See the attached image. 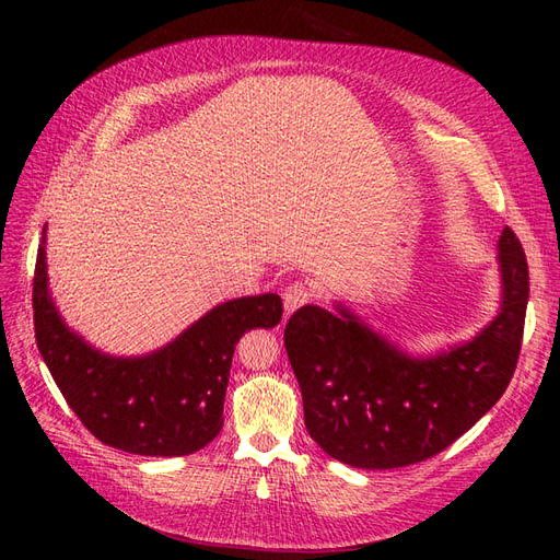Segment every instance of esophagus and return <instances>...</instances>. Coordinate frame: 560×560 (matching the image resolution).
<instances>
[{"instance_id":"34e87169","label":"esophagus","mask_w":560,"mask_h":560,"mask_svg":"<svg viewBox=\"0 0 560 560\" xmlns=\"http://www.w3.org/2000/svg\"><path fill=\"white\" fill-rule=\"evenodd\" d=\"M282 299H284V313L290 315L296 308L306 306V303L313 299V290H311L308 284H303V282H292V284L284 287Z\"/></svg>"}]
</instances>
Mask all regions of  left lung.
<instances>
[{
	"label": "left lung",
	"mask_w": 560,
	"mask_h": 560,
	"mask_svg": "<svg viewBox=\"0 0 560 560\" xmlns=\"http://www.w3.org/2000/svg\"><path fill=\"white\" fill-rule=\"evenodd\" d=\"M502 311L471 343L411 360L338 308H299L284 327L287 358L308 434L336 460L395 469L448 448L510 385L528 308V261L516 233L500 235Z\"/></svg>",
	"instance_id": "left-lung-1"
}]
</instances>
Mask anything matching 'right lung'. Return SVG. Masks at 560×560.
Segmentation results:
<instances>
[{"mask_svg":"<svg viewBox=\"0 0 560 560\" xmlns=\"http://www.w3.org/2000/svg\"><path fill=\"white\" fill-rule=\"evenodd\" d=\"M32 287L37 348L65 401L95 439L135 455H189L208 446L224 425L235 343L282 317L278 294L233 299L163 350L114 360L62 325L48 296L44 245Z\"/></svg>","mask_w":560,"mask_h":560,"instance_id":"obj_1","label":"right lung"}]
</instances>
